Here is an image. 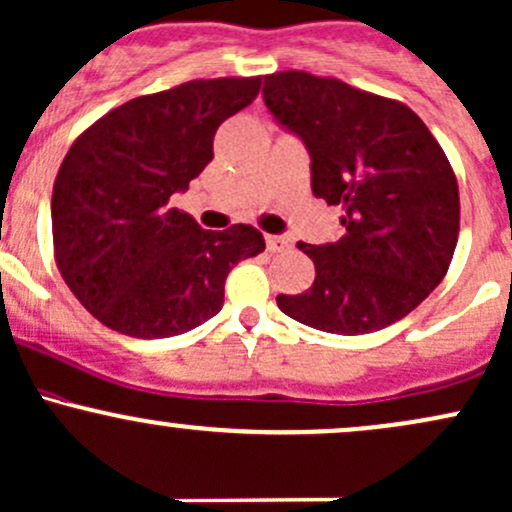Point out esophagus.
Segmentation results:
<instances>
[{
	"mask_svg": "<svg viewBox=\"0 0 512 512\" xmlns=\"http://www.w3.org/2000/svg\"><path fill=\"white\" fill-rule=\"evenodd\" d=\"M267 247L269 252H284L289 247V238H284V235H267Z\"/></svg>",
	"mask_w": 512,
	"mask_h": 512,
	"instance_id": "obj_1",
	"label": "esophagus"
}]
</instances>
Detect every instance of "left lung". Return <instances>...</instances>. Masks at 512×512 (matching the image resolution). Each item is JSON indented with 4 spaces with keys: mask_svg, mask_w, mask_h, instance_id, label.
<instances>
[{
    "mask_svg": "<svg viewBox=\"0 0 512 512\" xmlns=\"http://www.w3.org/2000/svg\"><path fill=\"white\" fill-rule=\"evenodd\" d=\"M265 106L311 155L318 199L342 206L338 243H299L316 265L306 294L277 306L308 328L364 335L420 306L445 279L459 189L440 143L406 104L289 70L265 77Z\"/></svg>",
    "mask_w": 512,
    "mask_h": 512,
    "instance_id": "left-lung-1",
    "label": "left lung"
}]
</instances>
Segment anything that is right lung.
<instances>
[{"label": "right lung", "instance_id": "add662e5", "mask_svg": "<svg viewBox=\"0 0 512 512\" xmlns=\"http://www.w3.org/2000/svg\"><path fill=\"white\" fill-rule=\"evenodd\" d=\"M260 77L192 80L136 97L89 126L53 184L55 262L99 323L128 338L194 330L223 308L228 272L265 250L252 226L204 230L170 196L213 160V136Z\"/></svg>", "mask_w": 512, "mask_h": 512}]
</instances>
